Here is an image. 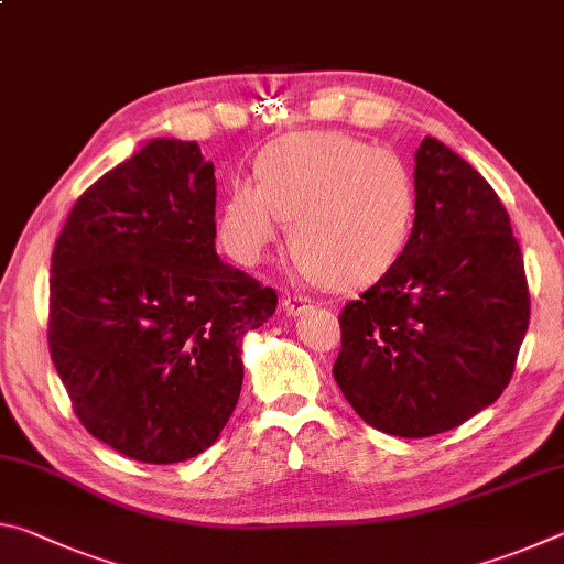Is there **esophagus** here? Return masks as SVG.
<instances>
[{"label":"esophagus","instance_id":"esophagus-1","mask_svg":"<svg viewBox=\"0 0 564 564\" xmlns=\"http://www.w3.org/2000/svg\"><path fill=\"white\" fill-rule=\"evenodd\" d=\"M313 303L316 301H313L311 295H301V293L283 295V311L289 313V316H301V313L313 308Z\"/></svg>","mask_w":564,"mask_h":564}]
</instances>
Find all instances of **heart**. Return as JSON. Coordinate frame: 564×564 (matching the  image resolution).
<instances>
[{
	"mask_svg": "<svg viewBox=\"0 0 564 564\" xmlns=\"http://www.w3.org/2000/svg\"><path fill=\"white\" fill-rule=\"evenodd\" d=\"M259 184L228 188L221 231L256 263L291 224V251L328 289H362L393 269L415 224L417 188L390 151L338 131L291 133L265 147Z\"/></svg>",
	"mask_w": 564,
	"mask_h": 564,
	"instance_id": "1",
	"label": "heart"
}]
</instances>
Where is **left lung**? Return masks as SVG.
<instances>
[{
	"label": "left lung",
	"mask_w": 564,
	"mask_h": 564,
	"mask_svg": "<svg viewBox=\"0 0 564 564\" xmlns=\"http://www.w3.org/2000/svg\"><path fill=\"white\" fill-rule=\"evenodd\" d=\"M415 188L405 251L343 308L333 366L352 410L400 437L453 431L492 405L530 323L520 246L488 181L425 137Z\"/></svg>",
	"instance_id": "left-lung-1"
}]
</instances>
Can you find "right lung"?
Returning a JSON list of instances; mask_svg holds the SVG:
<instances>
[{
    "label": "right lung",
    "mask_w": 564,
    "mask_h": 564,
    "mask_svg": "<svg viewBox=\"0 0 564 564\" xmlns=\"http://www.w3.org/2000/svg\"><path fill=\"white\" fill-rule=\"evenodd\" d=\"M273 289L216 253V176L196 141L151 139L76 198L56 238L50 352L82 425L139 463L216 443L241 395V340Z\"/></svg>",
    "instance_id": "right-lung-1"
}]
</instances>
